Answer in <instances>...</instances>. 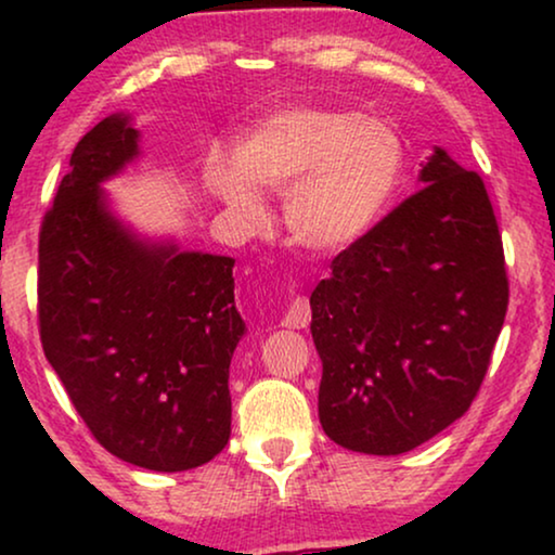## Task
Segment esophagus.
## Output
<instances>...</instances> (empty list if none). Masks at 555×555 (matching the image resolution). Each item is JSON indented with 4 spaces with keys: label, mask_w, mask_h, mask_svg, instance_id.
I'll list each match as a JSON object with an SVG mask.
<instances>
[{
    "label": "esophagus",
    "mask_w": 555,
    "mask_h": 555,
    "mask_svg": "<svg viewBox=\"0 0 555 555\" xmlns=\"http://www.w3.org/2000/svg\"><path fill=\"white\" fill-rule=\"evenodd\" d=\"M310 323V302L308 298H295L283 315L285 328H308Z\"/></svg>",
    "instance_id": "34e87169"
}]
</instances>
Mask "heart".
I'll list each match as a JSON object with an SVG mask.
<instances>
[{"label":"heart","instance_id":"b5f03b06","mask_svg":"<svg viewBox=\"0 0 555 555\" xmlns=\"http://www.w3.org/2000/svg\"><path fill=\"white\" fill-rule=\"evenodd\" d=\"M404 173V143L382 118L351 111H278L211 158L207 181L234 215L260 224V189L285 194V227L310 253L336 255L374 232Z\"/></svg>","mask_w":555,"mask_h":555}]
</instances>
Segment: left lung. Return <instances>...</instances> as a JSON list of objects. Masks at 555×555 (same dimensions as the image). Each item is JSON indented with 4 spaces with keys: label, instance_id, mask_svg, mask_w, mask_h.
Instances as JSON below:
<instances>
[{
    "label": "left lung",
    "instance_id": "8db88e82",
    "mask_svg": "<svg viewBox=\"0 0 555 555\" xmlns=\"http://www.w3.org/2000/svg\"><path fill=\"white\" fill-rule=\"evenodd\" d=\"M420 181L310 295L323 431L382 457L467 412L507 310L503 240L482 179L435 146Z\"/></svg>",
    "mask_w": 555,
    "mask_h": 555
}]
</instances>
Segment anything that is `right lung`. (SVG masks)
Returning a JSON list of instances; mask_svg holds the SVG:
<instances>
[{
	"mask_svg": "<svg viewBox=\"0 0 555 555\" xmlns=\"http://www.w3.org/2000/svg\"><path fill=\"white\" fill-rule=\"evenodd\" d=\"M128 113L82 135L42 219L40 338L73 406L111 454L184 473L230 442V361L245 336L234 260L141 237L103 181L141 156Z\"/></svg>",
	"mask_w": 555,
	"mask_h": 555,
	"instance_id": "obj_1",
	"label": "right lung"
}]
</instances>
